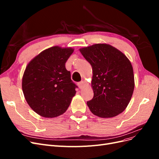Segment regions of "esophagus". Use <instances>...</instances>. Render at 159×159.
Segmentation results:
<instances>
[{
  "label": "esophagus",
  "instance_id": "1",
  "mask_svg": "<svg viewBox=\"0 0 159 159\" xmlns=\"http://www.w3.org/2000/svg\"><path fill=\"white\" fill-rule=\"evenodd\" d=\"M78 85L79 88L80 89H82V88H84L85 87V82H84V81H80V82L78 84Z\"/></svg>",
  "mask_w": 159,
  "mask_h": 159
}]
</instances>
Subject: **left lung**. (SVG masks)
I'll use <instances>...</instances> for the list:
<instances>
[{"mask_svg":"<svg viewBox=\"0 0 159 159\" xmlns=\"http://www.w3.org/2000/svg\"><path fill=\"white\" fill-rule=\"evenodd\" d=\"M80 50L93 70L94 95L87 102L91 113L102 118L122 113L134 87L131 62L121 52L109 44H97Z\"/></svg>","mask_w":159,"mask_h":159,"instance_id":"obj_1","label":"left lung"}]
</instances>
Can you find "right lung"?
<instances>
[{
	"label": "right lung",
	"instance_id": "1",
	"mask_svg": "<svg viewBox=\"0 0 159 159\" xmlns=\"http://www.w3.org/2000/svg\"><path fill=\"white\" fill-rule=\"evenodd\" d=\"M72 48L54 46L42 52L26 68L22 91L28 104L38 115L56 117L68 109L78 88L66 62Z\"/></svg>",
	"mask_w": 159,
	"mask_h": 159
}]
</instances>
